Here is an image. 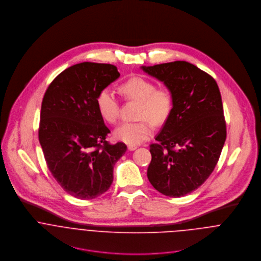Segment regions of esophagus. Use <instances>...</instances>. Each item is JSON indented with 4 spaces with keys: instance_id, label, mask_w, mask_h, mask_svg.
I'll return each instance as SVG.
<instances>
[{
    "instance_id": "34e87169",
    "label": "esophagus",
    "mask_w": 261,
    "mask_h": 261,
    "mask_svg": "<svg viewBox=\"0 0 261 261\" xmlns=\"http://www.w3.org/2000/svg\"><path fill=\"white\" fill-rule=\"evenodd\" d=\"M128 149L129 150H135V149H138V146H136V145H128Z\"/></svg>"
}]
</instances>
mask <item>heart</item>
I'll list each match as a JSON object with an SVG mask.
<instances>
[{
    "label": "heart",
    "instance_id": "1",
    "mask_svg": "<svg viewBox=\"0 0 261 261\" xmlns=\"http://www.w3.org/2000/svg\"><path fill=\"white\" fill-rule=\"evenodd\" d=\"M121 94L140 102L139 121L123 122L114 129V138L128 145H139L152 135V125L164 123L173 109V95L167 87H156L155 83L143 76H134L119 86ZM96 107L100 116L109 123L119 117V103L110 88L101 89L96 96Z\"/></svg>",
    "mask_w": 261,
    "mask_h": 261
}]
</instances>
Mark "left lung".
I'll list each match as a JSON object with an SVG mask.
<instances>
[{
    "label": "left lung",
    "instance_id": "left-lung-1",
    "mask_svg": "<svg viewBox=\"0 0 261 261\" xmlns=\"http://www.w3.org/2000/svg\"><path fill=\"white\" fill-rule=\"evenodd\" d=\"M164 82L173 109L156 144L149 146L148 179L169 197H181L201 186L214 171L226 140L219 87L211 75L186 61L142 66Z\"/></svg>",
    "mask_w": 261,
    "mask_h": 261
}]
</instances>
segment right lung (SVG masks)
<instances>
[{"label":"right lung","instance_id":"obj_1","mask_svg":"<svg viewBox=\"0 0 261 261\" xmlns=\"http://www.w3.org/2000/svg\"><path fill=\"white\" fill-rule=\"evenodd\" d=\"M112 64L82 62L62 71L48 86L41 106L39 142L57 183L75 198L107 192L113 167L126 150L111 145V133L96 107L97 93L119 77Z\"/></svg>","mask_w":261,"mask_h":261}]
</instances>
